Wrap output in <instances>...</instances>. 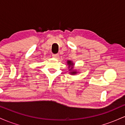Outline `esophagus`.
Instances as JSON below:
<instances>
[{
    "label": "esophagus",
    "mask_w": 125,
    "mask_h": 125,
    "mask_svg": "<svg viewBox=\"0 0 125 125\" xmlns=\"http://www.w3.org/2000/svg\"><path fill=\"white\" fill-rule=\"evenodd\" d=\"M52 56L54 58L58 59L59 58V54H53Z\"/></svg>",
    "instance_id": "obj_1"
}]
</instances>
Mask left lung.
Returning <instances> with one entry per match:
<instances>
[{
    "label": "left lung",
    "mask_w": 125,
    "mask_h": 125,
    "mask_svg": "<svg viewBox=\"0 0 125 125\" xmlns=\"http://www.w3.org/2000/svg\"><path fill=\"white\" fill-rule=\"evenodd\" d=\"M67 65H69L68 66L69 68V71H70L69 73H71V74H76L77 73L76 71L73 69V65H74L73 63L71 61H67Z\"/></svg>",
    "instance_id": "8db88e82"
}]
</instances>
